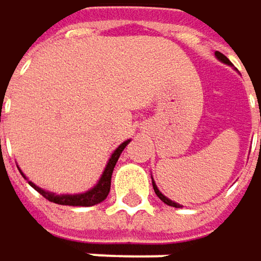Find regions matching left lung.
Here are the masks:
<instances>
[{
    "label": "left lung",
    "mask_w": 261,
    "mask_h": 261,
    "mask_svg": "<svg viewBox=\"0 0 261 261\" xmlns=\"http://www.w3.org/2000/svg\"><path fill=\"white\" fill-rule=\"evenodd\" d=\"M214 56L217 58V61H220V62H223V64H226V65H229V66H232V64L229 62V59L226 58V56H223L222 53H219V51H216L214 53ZM261 112V111H260ZM261 121V120H260ZM260 143H261V140H260ZM152 186H153V190H155V193H156V196L164 202V203H167V205H170V206H175V208H179V206H182V205H179L178 202H173V200H170L167 196H164L160 190H158V187H156V184H155V181H153V178H152Z\"/></svg>",
    "instance_id": "1"
}]
</instances>
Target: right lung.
<instances>
[{
	"label": "right lung",
	"instance_id": "right-lung-1",
	"mask_svg": "<svg viewBox=\"0 0 261 261\" xmlns=\"http://www.w3.org/2000/svg\"><path fill=\"white\" fill-rule=\"evenodd\" d=\"M130 143V140H126L124 143H121L111 155V158L108 160L106 163V167L98 179V182L89 189L88 192L85 193H77V195H56V193H51V192H47L41 187H38L36 184H33L32 181H29V178L22 173V170L19 169L21 175L24 176V179H27V182L41 195L44 196L45 199H48L50 202H55V203H59V205H75V206H92V205H97L100 202H103L108 195H109V190H111V178H112V172H114V167L121 155V152L124 150V147Z\"/></svg>",
	"mask_w": 261,
	"mask_h": 261
}]
</instances>
